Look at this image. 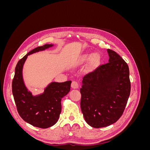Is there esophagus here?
Wrapping results in <instances>:
<instances>
[{
	"label": "esophagus",
	"mask_w": 150,
	"mask_h": 150,
	"mask_svg": "<svg viewBox=\"0 0 150 150\" xmlns=\"http://www.w3.org/2000/svg\"><path fill=\"white\" fill-rule=\"evenodd\" d=\"M71 87L73 89H78L79 88V84L76 81H72L71 84Z\"/></svg>",
	"instance_id": "34e87169"
}]
</instances>
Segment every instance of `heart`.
I'll use <instances>...</instances> for the list:
<instances>
[{
	"mask_svg": "<svg viewBox=\"0 0 150 150\" xmlns=\"http://www.w3.org/2000/svg\"><path fill=\"white\" fill-rule=\"evenodd\" d=\"M86 58H87V56H84L82 58V59H81V61H84ZM95 63H96V59H95V58H93L92 59H91V64H95ZM76 64H78V62H76Z\"/></svg>",
	"mask_w": 150,
	"mask_h": 150,
	"instance_id": "1",
	"label": "heart"
}]
</instances>
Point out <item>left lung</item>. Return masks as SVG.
<instances>
[{"mask_svg":"<svg viewBox=\"0 0 150 150\" xmlns=\"http://www.w3.org/2000/svg\"><path fill=\"white\" fill-rule=\"evenodd\" d=\"M109 62L83 78L81 108L87 123L95 128L115 123L122 115L131 91L128 64L107 49Z\"/></svg>","mask_w":150,"mask_h":150,"instance_id":"1","label":"left lung"}]
</instances>
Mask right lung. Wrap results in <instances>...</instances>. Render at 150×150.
<instances>
[{
  "label": "right lung",
  "mask_w": 150,
  "mask_h": 150,
  "mask_svg": "<svg viewBox=\"0 0 150 150\" xmlns=\"http://www.w3.org/2000/svg\"><path fill=\"white\" fill-rule=\"evenodd\" d=\"M53 46L45 44L36 47L19 60L12 84L13 99L20 116L25 122L40 128H49L57 122L61 112V99L70 91L71 81L52 82L44 89L43 93L33 96L24 84L22 70L28 56Z\"/></svg>",
  "instance_id": "add662e5"
}]
</instances>
